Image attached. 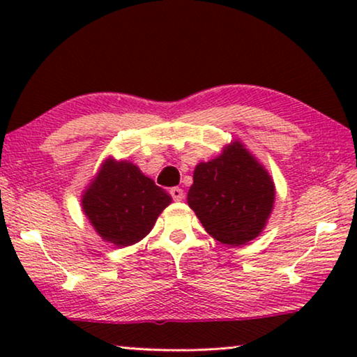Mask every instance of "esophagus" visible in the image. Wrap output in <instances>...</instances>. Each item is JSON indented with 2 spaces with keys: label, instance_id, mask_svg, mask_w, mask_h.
Segmentation results:
<instances>
[{
  "label": "esophagus",
  "instance_id": "34e87169",
  "mask_svg": "<svg viewBox=\"0 0 357 357\" xmlns=\"http://www.w3.org/2000/svg\"><path fill=\"white\" fill-rule=\"evenodd\" d=\"M170 197H172L175 202H182V199H183V190L178 188V187L170 188Z\"/></svg>",
  "mask_w": 357,
  "mask_h": 357
}]
</instances>
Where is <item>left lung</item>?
<instances>
[{"mask_svg": "<svg viewBox=\"0 0 357 357\" xmlns=\"http://www.w3.org/2000/svg\"><path fill=\"white\" fill-rule=\"evenodd\" d=\"M187 202L209 236L237 247L265 229L275 203V183L241 141H234L216 159L195 167Z\"/></svg>", "mask_w": 357, "mask_h": 357, "instance_id": "1", "label": "left lung"}]
</instances>
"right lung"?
<instances>
[{
	"mask_svg": "<svg viewBox=\"0 0 357 357\" xmlns=\"http://www.w3.org/2000/svg\"><path fill=\"white\" fill-rule=\"evenodd\" d=\"M172 198L128 160L105 159L82 195V211L96 232L116 247L148 236Z\"/></svg>",
	"mask_w": 357,
	"mask_h": 357,
	"instance_id": "1",
	"label": "right lung"
}]
</instances>
